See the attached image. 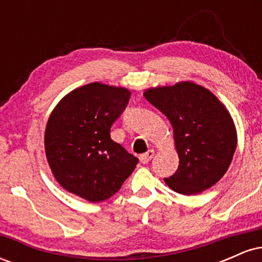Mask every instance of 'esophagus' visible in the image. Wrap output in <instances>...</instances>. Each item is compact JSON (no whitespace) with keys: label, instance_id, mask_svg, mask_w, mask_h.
I'll return each mask as SVG.
<instances>
[{"label":"esophagus","instance_id":"esophagus-1","mask_svg":"<svg viewBox=\"0 0 262 262\" xmlns=\"http://www.w3.org/2000/svg\"><path fill=\"white\" fill-rule=\"evenodd\" d=\"M152 156H154V150H149L145 154L139 156V160L141 164H148V162L152 159Z\"/></svg>","mask_w":262,"mask_h":262}]
</instances>
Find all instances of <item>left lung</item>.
<instances>
[{"mask_svg": "<svg viewBox=\"0 0 262 262\" xmlns=\"http://www.w3.org/2000/svg\"><path fill=\"white\" fill-rule=\"evenodd\" d=\"M144 97L167 117L180 164L164 179L171 189L197 194L215 185L229 167L236 149V130L229 112L204 87L193 82L156 87Z\"/></svg>", "mask_w": 262, "mask_h": 262, "instance_id": "1", "label": "left lung"}]
</instances>
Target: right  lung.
<instances>
[{"label": "right lung", "mask_w": 262, "mask_h": 262, "mask_svg": "<svg viewBox=\"0 0 262 262\" xmlns=\"http://www.w3.org/2000/svg\"><path fill=\"white\" fill-rule=\"evenodd\" d=\"M130 92L93 82L59 102L45 129V154L65 189L90 202L116 194L138 158L111 139V127L127 107Z\"/></svg>", "instance_id": "right-lung-1"}]
</instances>
